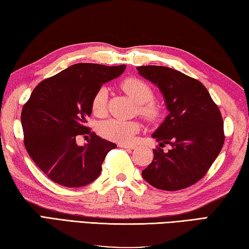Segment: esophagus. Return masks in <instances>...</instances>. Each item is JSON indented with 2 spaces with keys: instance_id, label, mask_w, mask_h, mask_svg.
<instances>
[{
  "instance_id": "34e87169",
  "label": "esophagus",
  "mask_w": 249,
  "mask_h": 249,
  "mask_svg": "<svg viewBox=\"0 0 249 249\" xmlns=\"http://www.w3.org/2000/svg\"><path fill=\"white\" fill-rule=\"evenodd\" d=\"M119 146L124 147V149H131V150L136 147V145H134V144H129V143H120Z\"/></svg>"
}]
</instances>
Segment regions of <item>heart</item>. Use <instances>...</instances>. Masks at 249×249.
Returning a JSON list of instances; mask_svg holds the SVG:
<instances>
[{"label": "heart", "mask_w": 249, "mask_h": 249, "mask_svg": "<svg viewBox=\"0 0 249 249\" xmlns=\"http://www.w3.org/2000/svg\"><path fill=\"white\" fill-rule=\"evenodd\" d=\"M121 89L138 104V111L143 119L153 122L160 119L162 116L163 108L159 103L153 100V90L151 86L144 81L138 77H129L121 83ZM108 89L107 87L102 86L95 91L91 98V110L94 115L102 117L107 110ZM140 125L137 121L121 120V119H109L100 124L99 131L102 136L108 140L125 143L132 140Z\"/></svg>", "instance_id": "b5f03b06"}]
</instances>
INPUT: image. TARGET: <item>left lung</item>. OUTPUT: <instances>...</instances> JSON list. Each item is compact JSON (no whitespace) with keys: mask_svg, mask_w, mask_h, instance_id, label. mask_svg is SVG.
Wrapping results in <instances>:
<instances>
[{"mask_svg":"<svg viewBox=\"0 0 249 249\" xmlns=\"http://www.w3.org/2000/svg\"><path fill=\"white\" fill-rule=\"evenodd\" d=\"M140 75L159 87L169 115L153 133L165 154L158 147L142 176L155 188L167 191L185 189L198 182L220 154L225 136L223 119L201 82L176 70L146 65L138 67Z\"/></svg>","mask_w":249,"mask_h":249,"instance_id":"8db88e82","label":"left lung"}]
</instances>
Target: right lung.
<instances>
[{"label":"right lung","mask_w":249,"mask_h":249,"mask_svg":"<svg viewBox=\"0 0 249 249\" xmlns=\"http://www.w3.org/2000/svg\"><path fill=\"white\" fill-rule=\"evenodd\" d=\"M124 69V64L77 63L34 89L20 116L24 145L52 181L76 188L99 176L107 153L117 145L90 132L86 125L91 98L104 83L119 76ZM87 134L91 137L89 144L77 146V137Z\"/></svg>","instance_id":"right-lung-1"}]
</instances>
